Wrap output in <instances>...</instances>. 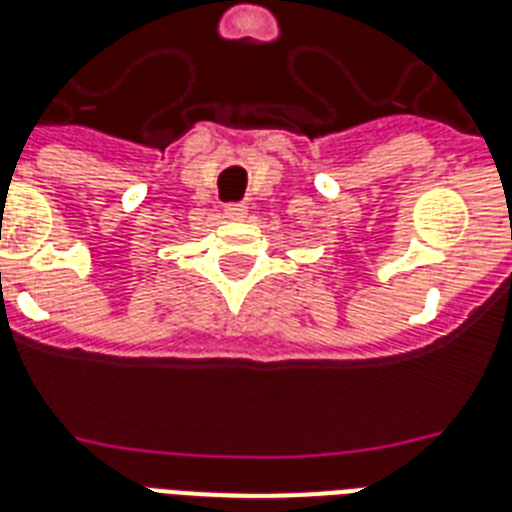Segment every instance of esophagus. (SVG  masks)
<instances>
[{"label":"esophagus","instance_id":"obj_1","mask_svg":"<svg viewBox=\"0 0 512 512\" xmlns=\"http://www.w3.org/2000/svg\"><path fill=\"white\" fill-rule=\"evenodd\" d=\"M225 220H231V223H239V220H244L247 217V204H228L223 212Z\"/></svg>","mask_w":512,"mask_h":512}]
</instances>
